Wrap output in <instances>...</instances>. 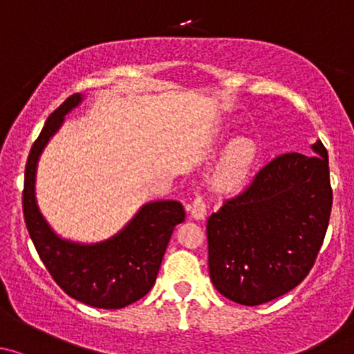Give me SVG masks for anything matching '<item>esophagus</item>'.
Returning a JSON list of instances; mask_svg holds the SVG:
<instances>
[{
	"instance_id": "1",
	"label": "esophagus",
	"mask_w": 354,
	"mask_h": 354,
	"mask_svg": "<svg viewBox=\"0 0 354 354\" xmlns=\"http://www.w3.org/2000/svg\"><path fill=\"white\" fill-rule=\"evenodd\" d=\"M191 216L194 218V220H203V218L206 216V203H204V199L201 198V196H198V198L192 201Z\"/></svg>"
}]
</instances>
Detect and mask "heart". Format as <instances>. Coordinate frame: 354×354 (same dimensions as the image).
<instances>
[{"instance_id": "b5f03b06", "label": "heart", "mask_w": 354, "mask_h": 354, "mask_svg": "<svg viewBox=\"0 0 354 354\" xmlns=\"http://www.w3.org/2000/svg\"><path fill=\"white\" fill-rule=\"evenodd\" d=\"M257 158V145L252 138L239 136L221 156L214 172V185L221 191L233 192L243 185Z\"/></svg>"}]
</instances>
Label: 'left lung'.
<instances>
[{"label": "left lung", "mask_w": 354, "mask_h": 354, "mask_svg": "<svg viewBox=\"0 0 354 354\" xmlns=\"http://www.w3.org/2000/svg\"><path fill=\"white\" fill-rule=\"evenodd\" d=\"M312 150L276 156L207 218L211 281L228 300L266 304L310 272L333 207L327 150L322 141Z\"/></svg>", "instance_id": "left-lung-1"}]
</instances>
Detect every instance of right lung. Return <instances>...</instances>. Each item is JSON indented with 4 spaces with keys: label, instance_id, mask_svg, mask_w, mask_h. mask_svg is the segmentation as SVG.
Segmentation results:
<instances>
[{
    "label": "right lung",
    "instance_id": "1",
    "mask_svg": "<svg viewBox=\"0 0 354 354\" xmlns=\"http://www.w3.org/2000/svg\"><path fill=\"white\" fill-rule=\"evenodd\" d=\"M83 97L75 93L47 118L32 145L24 182V216L39 257L66 295L97 308H122L155 285L163 254L185 211L178 201L145 204L118 235L98 243H78L54 233L35 201V170L47 141Z\"/></svg>",
    "mask_w": 354,
    "mask_h": 354
}]
</instances>
